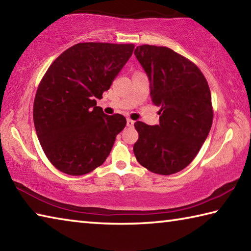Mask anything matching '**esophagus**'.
<instances>
[{
    "mask_svg": "<svg viewBox=\"0 0 251 251\" xmlns=\"http://www.w3.org/2000/svg\"><path fill=\"white\" fill-rule=\"evenodd\" d=\"M133 125H134V121L133 120H131V119H126V126H133Z\"/></svg>",
    "mask_w": 251,
    "mask_h": 251,
    "instance_id": "obj_1",
    "label": "esophagus"
}]
</instances>
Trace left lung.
<instances>
[{"mask_svg": "<svg viewBox=\"0 0 251 251\" xmlns=\"http://www.w3.org/2000/svg\"><path fill=\"white\" fill-rule=\"evenodd\" d=\"M134 55L150 80L153 103L160 107V125L134 123V155L153 173H177L195 159L212 128L207 80L193 61L171 48L141 45Z\"/></svg>", "mask_w": 251, "mask_h": 251, "instance_id": "obj_1", "label": "left lung"}]
</instances>
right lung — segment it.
I'll return each mask as SVG.
<instances>
[{
  "mask_svg": "<svg viewBox=\"0 0 251 251\" xmlns=\"http://www.w3.org/2000/svg\"><path fill=\"white\" fill-rule=\"evenodd\" d=\"M133 44L79 43L52 61L35 95L33 118L47 159L60 172L83 175L103 163L126 125L97 107L132 55Z\"/></svg>",
  "mask_w": 251,
  "mask_h": 251,
  "instance_id": "add662e5",
  "label": "right lung"
}]
</instances>
